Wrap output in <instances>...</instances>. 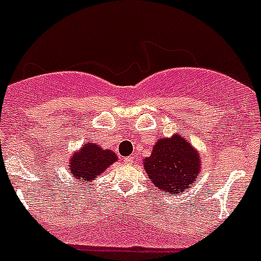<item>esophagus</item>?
<instances>
[{
	"label": "esophagus",
	"mask_w": 261,
	"mask_h": 261,
	"mask_svg": "<svg viewBox=\"0 0 261 261\" xmlns=\"http://www.w3.org/2000/svg\"><path fill=\"white\" fill-rule=\"evenodd\" d=\"M123 161H125V164H133L134 157H133V155H130V157H126Z\"/></svg>",
	"instance_id": "obj_1"
}]
</instances>
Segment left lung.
Instances as JSON below:
<instances>
[{
  "instance_id": "1",
  "label": "left lung",
  "mask_w": 261,
  "mask_h": 261,
  "mask_svg": "<svg viewBox=\"0 0 261 261\" xmlns=\"http://www.w3.org/2000/svg\"><path fill=\"white\" fill-rule=\"evenodd\" d=\"M199 160L188 140L175 135L158 140L152 155L144 160V169L158 189L179 194L199 176Z\"/></svg>"
}]
</instances>
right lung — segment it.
Here are the masks:
<instances>
[{
  "mask_svg": "<svg viewBox=\"0 0 261 261\" xmlns=\"http://www.w3.org/2000/svg\"><path fill=\"white\" fill-rule=\"evenodd\" d=\"M116 161L117 155L112 150L101 149L96 144L86 143L80 152L70 158L69 170L73 177L89 182Z\"/></svg>",
  "mask_w": 261,
  "mask_h": 261,
  "instance_id": "obj_1",
  "label": "right lung"
}]
</instances>
